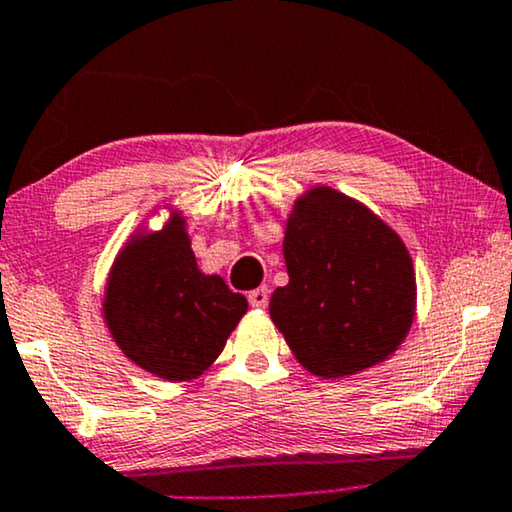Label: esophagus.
<instances>
[{
	"instance_id": "1",
	"label": "esophagus",
	"mask_w": 512,
	"mask_h": 512,
	"mask_svg": "<svg viewBox=\"0 0 512 512\" xmlns=\"http://www.w3.org/2000/svg\"><path fill=\"white\" fill-rule=\"evenodd\" d=\"M268 300H270V293H268V288H265V286H258L249 293V305L256 307V309L268 307Z\"/></svg>"
}]
</instances>
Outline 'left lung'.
<instances>
[{"mask_svg":"<svg viewBox=\"0 0 512 512\" xmlns=\"http://www.w3.org/2000/svg\"><path fill=\"white\" fill-rule=\"evenodd\" d=\"M284 261L288 284L272 293L270 318L311 374H358L409 335V249L369 207L330 187L309 189L288 214Z\"/></svg>","mask_w":512,"mask_h":512,"instance_id":"obj_1","label":"left lung"}]
</instances>
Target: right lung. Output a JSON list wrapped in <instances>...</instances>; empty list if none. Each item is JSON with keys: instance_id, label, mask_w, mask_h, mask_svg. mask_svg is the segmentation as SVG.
Wrapping results in <instances>:
<instances>
[{"instance_id": "1", "label": "right lung", "mask_w": 512, "mask_h": 512, "mask_svg": "<svg viewBox=\"0 0 512 512\" xmlns=\"http://www.w3.org/2000/svg\"><path fill=\"white\" fill-rule=\"evenodd\" d=\"M244 314V295L198 270L180 212L124 244L103 295V318L122 353L166 381L201 376Z\"/></svg>"}]
</instances>
